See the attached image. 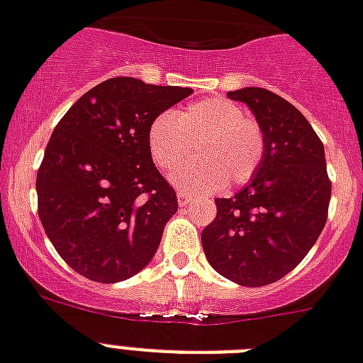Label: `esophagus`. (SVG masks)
Instances as JSON below:
<instances>
[{
	"label": "esophagus",
	"mask_w": 363,
	"mask_h": 363,
	"mask_svg": "<svg viewBox=\"0 0 363 363\" xmlns=\"http://www.w3.org/2000/svg\"><path fill=\"white\" fill-rule=\"evenodd\" d=\"M177 199H179V205L186 206L188 203L194 201V196H190V194H186V191H179V194H177Z\"/></svg>",
	"instance_id": "esophagus-1"
}]
</instances>
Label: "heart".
Returning <instances> with one entry per match:
<instances>
[{
    "label": "heart",
    "instance_id": "1",
    "mask_svg": "<svg viewBox=\"0 0 363 363\" xmlns=\"http://www.w3.org/2000/svg\"><path fill=\"white\" fill-rule=\"evenodd\" d=\"M197 160L173 175L190 194H205L227 184L240 186L257 175L266 155L260 125L245 108L225 97H206L182 106L175 114L157 116L147 130L149 153L157 167L172 172L191 153Z\"/></svg>",
    "mask_w": 363,
    "mask_h": 363
}]
</instances>
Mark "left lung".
Returning a JSON list of instances; mask_svg holds the SVG:
<instances>
[{"label": "left lung", "mask_w": 363, "mask_h": 363, "mask_svg": "<svg viewBox=\"0 0 363 363\" xmlns=\"http://www.w3.org/2000/svg\"><path fill=\"white\" fill-rule=\"evenodd\" d=\"M227 96L251 108L266 155L247 186L216 199L218 214L201 243L219 275L258 288L288 275L318 242L332 184L323 142L291 103L266 88L247 86Z\"/></svg>", "instance_id": "left-lung-1"}]
</instances>
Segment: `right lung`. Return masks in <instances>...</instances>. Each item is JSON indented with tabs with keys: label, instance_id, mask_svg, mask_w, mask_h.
Here are the masks:
<instances>
[{
	"label": "right lung",
	"instance_id": "add662e5",
	"mask_svg": "<svg viewBox=\"0 0 363 363\" xmlns=\"http://www.w3.org/2000/svg\"><path fill=\"white\" fill-rule=\"evenodd\" d=\"M191 94L135 77L106 79L55 127L36 175L38 216L62 260L112 284L155 257L177 196L149 153L151 121Z\"/></svg>",
	"mask_w": 363,
	"mask_h": 363
}]
</instances>
